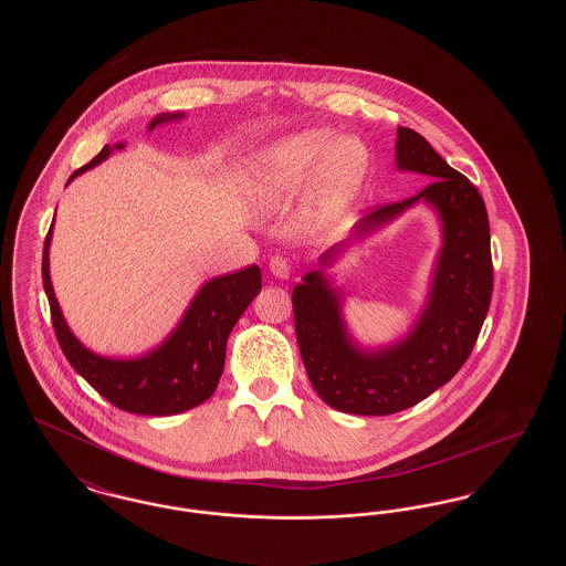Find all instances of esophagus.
Segmentation results:
<instances>
[{
  "label": "esophagus",
  "mask_w": 566,
  "mask_h": 566,
  "mask_svg": "<svg viewBox=\"0 0 566 566\" xmlns=\"http://www.w3.org/2000/svg\"><path fill=\"white\" fill-rule=\"evenodd\" d=\"M270 271L277 280H289L291 277V263L284 256H273L270 261Z\"/></svg>",
  "instance_id": "esophagus-1"
}]
</instances>
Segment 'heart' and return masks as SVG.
I'll return each mask as SVG.
<instances>
[{
	"label": "heart",
	"mask_w": 566,
	"mask_h": 566,
	"mask_svg": "<svg viewBox=\"0 0 566 566\" xmlns=\"http://www.w3.org/2000/svg\"><path fill=\"white\" fill-rule=\"evenodd\" d=\"M367 167L369 153L360 139L307 129L263 148L254 171V190L268 210H282L295 201L314 175L310 189L314 214L331 220L350 206Z\"/></svg>",
	"instance_id": "heart-1"
}]
</instances>
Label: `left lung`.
I'll use <instances>...</instances> for the list:
<instances>
[{"label": "left lung", "mask_w": 566, "mask_h": 566, "mask_svg": "<svg viewBox=\"0 0 566 566\" xmlns=\"http://www.w3.org/2000/svg\"><path fill=\"white\" fill-rule=\"evenodd\" d=\"M397 167L431 182L418 195L363 216L350 241H359L422 200L440 216L442 248L428 303L410 333L379 349H363L343 318V296L325 277L348 242L321 256L293 291L298 352L324 403L356 416H388L420 403L457 376L482 331L492 296L490 224L478 189L443 161L413 129H397Z\"/></svg>", "instance_id": "left-lung-1"}]
</instances>
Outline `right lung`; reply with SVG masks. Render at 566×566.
Here are the masks:
<instances>
[{
  "instance_id": "add662e5",
  "label": "right lung",
  "mask_w": 566,
  "mask_h": 566,
  "mask_svg": "<svg viewBox=\"0 0 566 566\" xmlns=\"http://www.w3.org/2000/svg\"><path fill=\"white\" fill-rule=\"evenodd\" d=\"M180 118H185L182 112L157 114L150 120L148 132ZM120 148H125L123 142L104 146L93 161L70 176L67 185L86 169L106 161L112 150ZM51 240L53 224L44 242L42 282L51 303L54 333L70 365L104 399L129 413L174 416L208 401L214 395L224 367L229 333L252 298L261 293V270L256 265L208 280L192 296L180 323L157 348L134 358H109L88 350L63 318L51 282Z\"/></svg>"
}]
</instances>
